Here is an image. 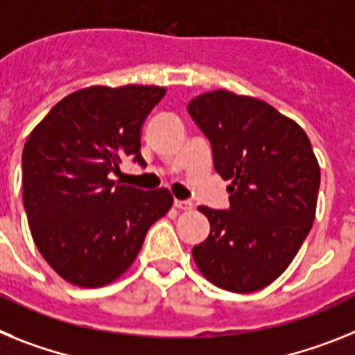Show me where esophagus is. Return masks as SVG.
Returning <instances> with one entry per match:
<instances>
[{
	"label": "esophagus",
	"instance_id": "obj_1",
	"mask_svg": "<svg viewBox=\"0 0 355 355\" xmlns=\"http://www.w3.org/2000/svg\"><path fill=\"white\" fill-rule=\"evenodd\" d=\"M175 207L180 211H191L193 209V202L191 200H175Z\"/></svg>",
	"mask_w": 355,
	"mask_h": 355
}]
</instances>
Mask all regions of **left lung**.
<instances>
[{"label": "left lung", "instance_id": "obj_1", "mask_svg": "<svg viewBox=\"0 0 355 355\" xmlns=\"http://www.w3.org/2000/svg\"><path fill=\"white\" fill-rule=\"evenodd\" d=\"M187 112L230 180L229 209L198 207L211 232L193 248L196 266L234 293L266 288L291 264L314 221L320 166L307 134L266 101L212 91Z\"/></svg>", "mask_w": 355, "mask_h": 355}]
</instances>
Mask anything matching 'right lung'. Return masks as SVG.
Instances as JSON below:
<instances>
[{"instance_id": "right-lung-1", "label": "right lung", "mask_w": 355, "mask_h": 355, "mask_svg": "<svg viewBox=\"0 0 355 355\" xmlns=\"http://www.w3.org/2000/svg\"><path fill=\"white\" fill-rule=\"evenodd\" d=\"M166 94L153 85L80 89L58 101L23 150V203L46 263L80 288H100L134 263L148 229L171 209L168 189L112 180L141 157V126Z\"/></svg>"}]
</instances>
